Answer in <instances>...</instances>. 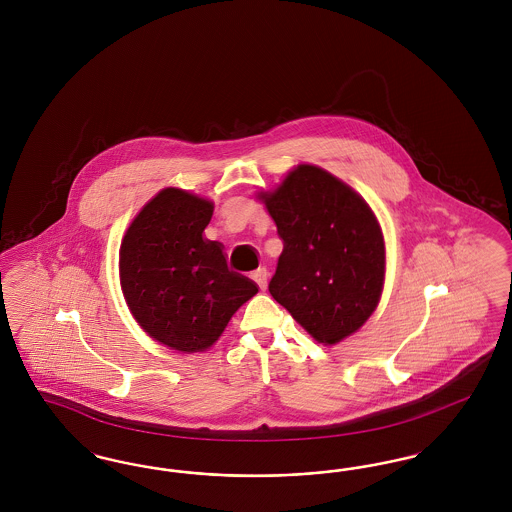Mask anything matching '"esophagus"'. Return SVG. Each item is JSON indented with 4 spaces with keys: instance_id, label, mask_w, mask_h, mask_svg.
<instances>
[{
    "instance_id": "obj_1",
    "label": "esophagus",
    "mask_w": 512,
    "mask_h": 512,
    "mask_svg": "<svg viewBox=\"0 0 512 512\" xmlns=\"http://www.w3.org/2000/svg\"><path fill=\"white\" fill-rule=\"evenodd\" d=\"M253 280H255V282H257V286L265 292L268 284L267 268H259V270H255V272H253Z\"/></svg>"
}]
</instances>
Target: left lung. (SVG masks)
Listing matches in <instances>:
<instances>
[{
	"instance_id": "1",
	"label": "left lung",
	"mask_w": 512,
	"mask_h": 512,
	"mask_svg": "<svg viewBox=\"0 0 512 512\" xmlns=\"http://www.w3.org/2000/svg\"><path fill=\"white\" fill-rule=\"evenodd\" d=\"M259 199L284 242L270 295L324 345L357 332L386 276L384 236L368 203L315 165H299Z\"/></svg>"
}]
</instances>
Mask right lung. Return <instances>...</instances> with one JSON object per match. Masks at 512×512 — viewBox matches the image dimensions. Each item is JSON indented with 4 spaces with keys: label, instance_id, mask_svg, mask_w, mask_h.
I'll return each mask as SVG.
<instances>
[{
    "label": "right lung",
    "instance_id": "1",
    "mask_svg": "<svg viewBox=\"0 0 512 512\" xmlns=\"http://www.w3.org/2000/svg\"><path fill=\"white\" fill-rule=\"evenodd\" d=\"M211 217V201L165 188L122 238L119 274L130 313L153 340L182 353L209 349L259 292L228 268L222 244L203 238Z\"/></svg>",
    "mask_w": 512,
    "mask_h": 512
}]
</instances>
